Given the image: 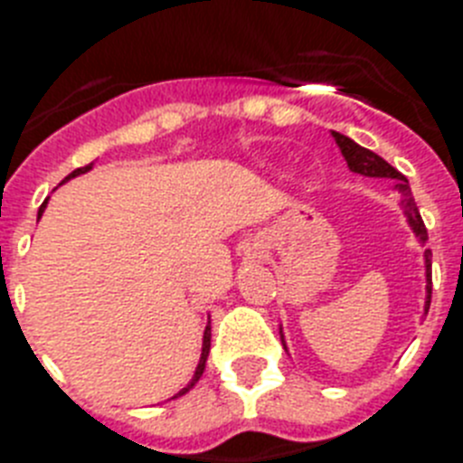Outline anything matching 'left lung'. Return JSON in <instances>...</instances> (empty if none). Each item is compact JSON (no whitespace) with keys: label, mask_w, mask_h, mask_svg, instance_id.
<instances>
[{"label":"left lung","mask_w":463,"mask_h":463,"mask_svg":"<svg viewBox=\"0 0 463 463\" xmlns=\"http://www.w3.org/2000/svg\"><path fill=\"white\" fill-rule=\"evenodd\" d=\"M334 141L339 146L341 155H344L345 165L348 169L360 176H370V178H393L395 181V190H398L402 200H400V207H402V213H405L407 223H410L411 232L417 235L419 242L426 244L429 242V232H426V225L421 221V213L417 209V202L411 197V190L410 184H407V178L393 169V166L388 165L386 159L379 157L376 153L367 150V147L357 146L355 141H351L348 136L339 134V131H332ZM423 270H426V301H423V313H429V306H430V250L423 251ZM279 339H282V345H285L287 351V344H285V334H282V325H279Z\"/></svg>","instance_id":"obj_1"}]
</instances>
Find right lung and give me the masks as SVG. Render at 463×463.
Listing matches in <instances>:
<instances>
[{"label": "right lung", "instance_id": "right-lung-1", "mask_svg": "<svg viewBox=\"0 0 463 463\" xmlns=\"http://www.w3.org/2000/svg\"><path fill=\"white\" fill-rule=\"evenodd\" d=\"M91 169H93V162H91V165L80 166V169H75V172L70 174V176H65V181H70V178H75V176H81V174L91 172ZM65 181H63V184H65ZM46 202H49V200H46ZM46 202H44V204H42V207H40V213H37V219H42V213H44V209H46ZM209 348H212V325H209V322H207V327H204V334H202V353H200V363H197V367H195V374H193V379H190V382L185 383V386L181 388V391H178L176 395H172V398H169V400L181 398V395L188 393L190 388H193V386H195L197 382H200V376L204 374V367H207Z\"/></svg>", "mask_w": 463, "mask_h": 463}]
</instances>
